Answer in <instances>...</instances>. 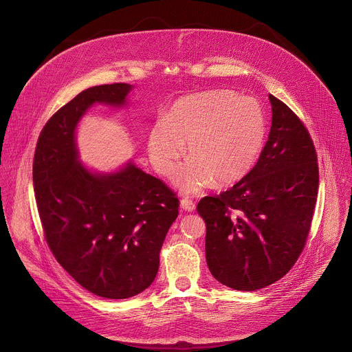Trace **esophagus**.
<instances>
[{"mask_svg": "<svg viewBox=\"0 0 352 352\" xmlns=\"http://www.w3.org/2000/svg\"><path fill=\"white\" fill-rule=\"evenodd\" d=\"M181 208L186 212H193L196 209V204L193 202L192 199H188V197H182L181 199Z\"/></svg>", "mask_w": 352, "mask_h": 352, "instance_id": "34e87169", "label": "esophagus"}]
</instances>
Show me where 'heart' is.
Returning <instances> with one entry per match:
<instances>
[{"mask_svg":"<svg viewBox=\"0 0 352 352\" xmlns=\"http://www.w3.org/2000/svg\"><path fill=\"white\" fill-rule=\"evenodd\" d=\"M266 139V118L258 100L231 90L182 97L164 120L148 131L147 152L156 171L171 177L185 155L192 157L178 173L184 192H199L214 179L231 185L256 164Z\"/></svg>","mask_w":352,"mask_h":352,"instance_id":"1","label":"heart"}]
</instances>
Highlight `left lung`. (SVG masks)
<instances>
[{
    "instance_id": "1",
    "label": "left lung",
    "mask_w": 352,
    "mask_h": 352,
    "mask_svg": "<svg viewBox=\"0 0 352 352\" xmlns=\"http://www.w3.org/2000/svg\"><path fill=\"white\" fill-rule=\"evenodd\" d=\"M258 163L228 190L199 200L206 261L221 284L256 291L284 277L305 248L319 189L309 131L277 97Z\"/></svg>"
}]
</instances>
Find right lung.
I'll return each mask as SVG.
<instances>
[{
	"instance_id": "1",
	"label": "right lung",
	"mask_w": 352,
	"mask_h": 352,
	"mask_svg": "<svg viewBox=\"0 0 352 352\" xmlns=\"http://www.w3.org/2000/svg\"><path fill=\"white\" fill-rule=\"evenodd\" d=\"M128 83L89 87L43 126L33 185L45 242L57 262L91 294L125 299L156 278L160 249L178 217L177 193L132 163L114 174L80 166L75 128L94 103L122 106Z\"/></svg>"
}]
</instances>
